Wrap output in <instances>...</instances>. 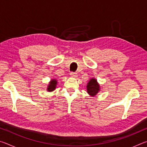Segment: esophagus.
<instances>
[{"label":"esophagus","mask_w":147,"mask_h":147,"mask_svg":"<svg viewBox=\"0 0 147 147\" xmlns=\"http://www.w3.org/2000/svg\"><path fill=\"white\" fill-rule=\"evenodd\" d=\"M70 75L71 77H73V78H77V76H78V74H77V73H73V72L70 73Z\"/></svg>","instance_id":"esophagus-1"}]
</instances>
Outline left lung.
Masks as SVG:
<instances>
[{"label":"left lung","instance_id":"obj_1","mask_svg":"<svg viewBox=\"0 0 147 147\" xmlns=\"http://www.w3.org/2000/svg\"><path fill=\"white\" fill-rule=\"evenodd\" d=\"M86 89L87 92L89 95L92 97H94L100 91V86L96 78H91L87 84Z\"/></svg>","mask_w":147,"mask_h":147}]
</instances>
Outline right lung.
Instances as JSON below:
<instances>
[{"mask_svg": "<svg viewBox=\"0 0 147 147\" xmlns=\"http://www.w3.org/2000/svg\"><path fill=\"white\" fill-rule=\"evenodd\" d=\"M58 84V80L55 78H53L49 82V84L47 87V91L49 92H52L54 91L56 88V86Z\"/></svg>", "mask_w": 147, "mask_h": 147, "instance_id": "1", "label": "right lung"}]
</instances>
